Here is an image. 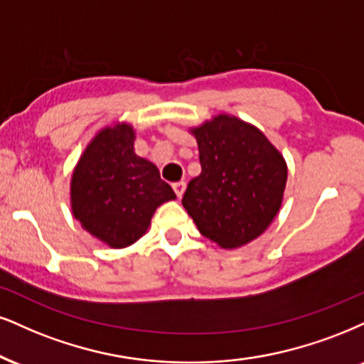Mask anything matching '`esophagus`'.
Returning <instances> with one entry per match:
<instances>
[{"mask_svg": "<svg viewBox=\"0 0 364 364\" xmlns=\"http://www.w3.org/2000/svg\"><path fill=\"white\" fill-rule=\"evenodd\" d=\"M172 187H173L175 194H177L178 199H181V197L183 196V192H186V182H183V181H181V182H175Z\"/></svg>", "mask_w": 364, "mask_h": 364, "instance_id": "34e87169", "label": "esophagus"}]
</instances>
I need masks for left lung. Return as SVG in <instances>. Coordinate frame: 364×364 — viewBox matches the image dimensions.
Here are the masks:
<instances>
[{
  "label": "left lung",
  "mask_w": 364,
  "mask_h": 364,
  "mask_svg": "<svg viewBox=\"0 0 364 364\" xmlns=\"http://www.w3.org/2000/svg\"><path fill=\"white\" fill-rule=\"evenodd\" d=\"M200 173L182 205L200 235L221 248H240L263 235L282 208L287 164L257 127L218 114L192 128Z\"/></svg>",
  "instance_id": "8db88e82"
}]
</instances>
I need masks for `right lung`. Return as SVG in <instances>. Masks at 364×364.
Returning a JSON list of instances; mask_svg holds the SVG:
<instances>
[{
    "instance_id": "obj_1",
    "label": "right lung",
    "mask_w": 364,
    "mask_h": 364,
    "mask_svg": "<svg viewBox=\"0 0 364 364\" xmlns=\"http://www.w3.org/2000/svg\"><path fill=\"white\" fill-rule=\"evenodd\" d=\"M133 143L132 124L102 128L80 155L70 181L74 218L111 248L140 240L156 208L175 199L156 165L134 154Z\"/></svg>"
}]
</instances>
